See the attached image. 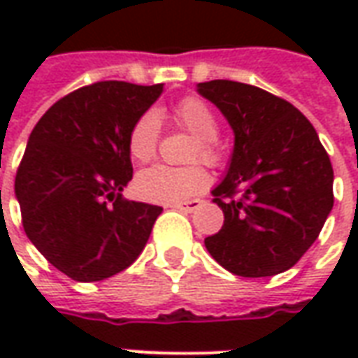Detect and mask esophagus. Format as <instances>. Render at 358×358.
<instances>
[{
  "instance_id": "1",
  "label": "esophagus",
  "mask_w": 358,
  "mask_h": 358,
  "mask_svg": "<svg viewBox=\"0 0 358 358\" xmlns=\"http://www.w3.org/2000/svg\"><path fill=\"white\" fill-rule=\"evenodd\" d=\"M203 205L201 199H192V201H182V203H174L172 207L178 210H184V213H194L195 209H199Z\"/></svg>"
}]
</instances>
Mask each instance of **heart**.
Segmentation results:
<instances>
[{
	"mask_svg": "<svg viewBox=\"0 0 358 358\" xmlns=\"http://www.w3.org/2000/svg\"><path fill=\"white\" fill-rule=\"evenodd\" d=\"M174 124L197 138L192 151V161L201 159L203 163L217 166L222 163V149L218 145V120L207 103L199 97H184L172 109ZM161 124L153 110L136 118L128 132V153L136 163L145 164L153 161L159 148ZM209 186V172L201 164L189 166H166L157 164L138 174L136 189L148 201L178 203L203 194Z\"/></svg>",
	"mask_w": 358,
	"mask_h": 358,
	"instance_id": "1",
	"label": "heart"
}]
</instances>
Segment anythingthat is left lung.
Here are the masks:
<instances>
[{"label":"left lung","mask_w":358,"mask_h":358,"mask_svg":"<svg viewBox=\"0 0 358 358\" xmlns=\"http://www.w3.org/2000/svg\"><path fill=\"white\" fill-rule=\"evenodd\" d=\"M197 92L222 110L236 136L228 174L213 189L224 224L205 248L236 276L292 268L334 207V169L315 126L257 86L210 80Z\"/></svg>","instance_id":"obj_1"}]
</instances>
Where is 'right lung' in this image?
Wrapping results in <instances>:
<instances>
[{"label":"right lung","mask_w":358,"mask_h":358,"mask_svg":"<svg viewBox=\"0 0 358 358\" xmlns=\"http://www.w3.org/2000/svg\"><path fill=\"white\" fill-rule=\"evenodd\" d=\"M163 84L103 80L61 97L28 138L15 178L22 228L57 270L99 282L128 268L161 207L128 201V132Z\"/></svg>","instance_id":"1"}]
</instances>
